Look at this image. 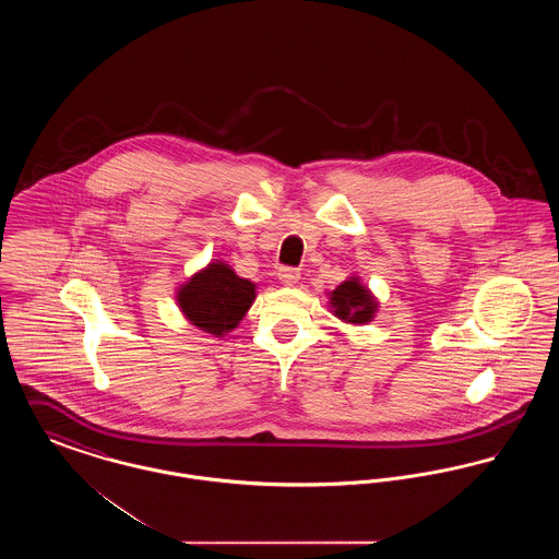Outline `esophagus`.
<instances>
[{
	"label": "esophagus",
	"instance_id": "esophagus-1",
	"mask_svg": "<svg viewBox=\"0 0 559 559\" xmlns=\"http://www.w3.org/2000/svg\"><path fill=\"white\" fill-rule=\"evenodd\" d=\"M278 281L283 283V285H295L297 281H299V270L297 267L292 266H283L278 267Z\"/></svg>",
	"mask_w": 559,
	"mask_h": 559
}]
</instances>
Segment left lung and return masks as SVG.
I'll return each instance as SVG.
<instances>
[{"label": "left lung", "mask_w": 559, "mask_h": 559, "mask_svg": "<svg viewBox=\"0 0 559 559\" xmlns=\"http://www.w3.org/2000/svg\"><path fill=\"white\" fill-rule=\"evenodd\" d=\"M331 308L337 319L352 324H365L372 320L377 301L367 287L358 283L356 276L347 278L335 292H331Z\"/></svg>", "instance_id": "obj_1"}]
</instances>
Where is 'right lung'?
<instances>
[{
    "label": "right lung",
    "mask_w": 559,
    "mask_h": 559,
    "mask_svg": "<svg viewBox=\"0 0 559 559\" xmlns=\"http://www.w3.org/2000/svg\"><path fill=\"white\" fill-rule=\"evenodd\" d=\"M255 299V285L224 262L197 272L178 292V306L194 326L215 337L233 331Z\"/></svg>",
    "instance_id": "obj_1"
}]
</instances>
